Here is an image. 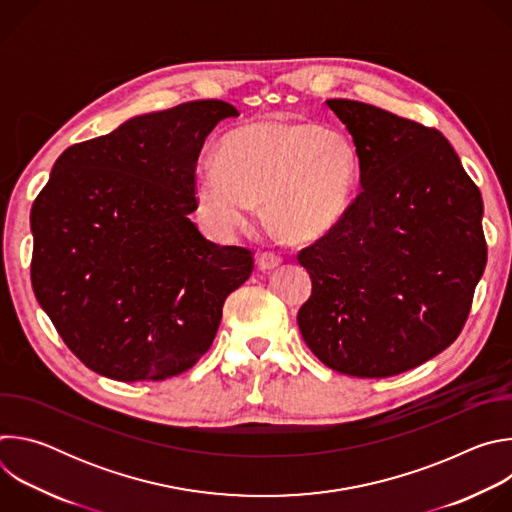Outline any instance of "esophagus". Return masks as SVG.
<instances>
[{
	"mask_svg": "<svg viewBox=\"0 0 512 512\" xmlns=\"http://www.w3.org/2000/svg\"><path fill=\"white\" fill-rule=\"evenodd\" d=\"M281 257L277 255V253H273V251H265V253H261L259 255V269H263V271H271V269H275V267H279L281 265Z\"/></svg>",
	"mask_w": 512,
	"mask_h": 512,
	"instance_id": "esophagus-1",
	"label": "esophagus"
}]
</instances>
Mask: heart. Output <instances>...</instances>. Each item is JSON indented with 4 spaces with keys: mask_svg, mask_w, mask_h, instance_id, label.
Wrapping results in <instances>:
<instances>
[{
    "mask_svg": "<svg viewBox=\"0 0 512 512\" xmlns=\"http://www.w3.org/2000/svg\"><path fill=\"white\" fill-rule=\"evenodd\" d=\"M358 158L350 139L306 121L265 119L229 131L218 158L194 170L202 221L221 237L249 221L263 200L267 223L289 243L330 235L350 210Z\"/></svg>",
    "mask_w": 512,
    "mask_h": 512,
    "instance_id": "obj_1",
    "label": "heart"
}]
</instances>
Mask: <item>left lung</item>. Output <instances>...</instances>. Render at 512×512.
Segmentation results:
<instances>
[{"instance_id":"1","label":"left lung","mask_w":512,"mask_h":512,"mask_svg":"<svg viewBox=\"0 0 512 512\" xmlns=\"http://www.w3.org/2000/svg\"><path fill=\"white\" fill-rule=\"evenodd\" d=\"M326 103L352 135L362 190L298 255L312 277L298 326L326 367L393 377L464 328L486 267L482 196L437 129L367 103Z\"/></svg>"}]
</instances>
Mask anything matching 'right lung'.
<instances>
[{"instance_id": "1", "label": "right lung", "mask_w": 512, "mask_h": 512, "mask_svg": "<svg viewBox=\"0 0 512 512\" xmlns=\"http://www.w3.org/2000/svg\"><path fill=\"white\" fill-rule=\"evenodd\" d=\"M237 115L225 101H190L137 115L56 160L30 214L32 287L91 371L164 381L210 348L253 255L204 239L188 214L204 139Z\"/></svg>"}]
</instances>
